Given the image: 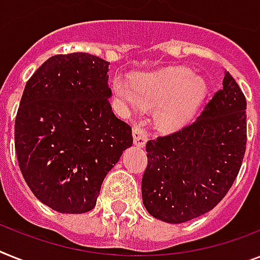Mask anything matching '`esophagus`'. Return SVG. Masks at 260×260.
Wrapping results in <instances>:
<instances>
[{
	"label": "esophagus",
	"instance_id": "34e87169",
	"mask_svg": "<svg viewBox=\"0 0 260 260\" xmlns=\"http://www.w3.org/2000/svg\"><path fill=\"white\" fill-rule=\"evenodd\" d=\"M133 138H134V143L138 147H143L146 145V141H147V133L137 122H134V125H133Z\"/></svg>",
	"mask_w": 260,
	"mask_h": 260
}]
</instances>
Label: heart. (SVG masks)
<instances>
[{"label": "heart", "mask_w": 260, "mask_h": 260, "mask_svg": "<svg viewBox=\"0 0 260 260\" xmlns=\"http://www.w3.org/2000/svg\"><path fill=\"white\" fill-rule=\"evenodd\" d=\"M115 95L133 109L155 107V123L164 132H175L190 122L207 91L205 79L188 69L173 68L146 74L130 82L115 77Z\"/></svg>", "instance_id": "obj_1"}]
</instances>
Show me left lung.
Here are the masks:
<instances>
[{
  "label": "left lung",
  "instance_id": "8db88e82",
  "mask_svg": "<svg viewBox=\"0 0 260 260\" xmlns=\"http://www.w3.org/2000/svg\"><path fill=\"white\" fill-rule=\"evenodd\" d=\"M247 143L246 96L229 72L197 119L146 143L143 205L167 223L203 215L233 186Z\"/></svg>",
  "mask_w": 260,
  "mask_h": 260
}]
</instances>
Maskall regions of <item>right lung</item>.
I'll list each match as a JSON object with an SVG mask.
<instances>
[{
	"label": "right lung",
	"instance_id": "right-lung-1",
	"mask_svg": "<svg viewBox=\"0 0 260 260\" xmlns=\"http://www.w3.org/2000/svg\"><path fill=\"white\" fill-rule=\"evenodd\" d=\"M109 65L87 53L54 55L23 90L14 125L19 170L58 212L93 210L106 174L133 145L132 127L111 110Z\"/></svg>",
	"mask_w": 260,
	"mask_h": 260
}]
</instances>
